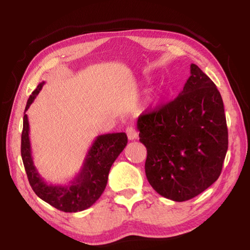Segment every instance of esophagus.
Returning <instances> with one entry per match:
<instances>
[{
	"mask_svg": "<svg viewBox=\"0 0 250 250\" xmlns=\"http://www.w3.org/2000/svg\"><path fill=\"white\" fill-rule=\"evenodd\" d=\"M125 132H126V135H128L129 140H135V139H137L138 135H139L138 131L135 130L134 126H131V125L128 126V128H126Z\"/></svg>",
	"mask_w": 250,
	"mask_h": 250,
	"instance_id": "obj_1",
	"label": "esophagus"
}]
</instances>
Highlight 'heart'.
<instances>
[{
	"mask_svg": "<svg viewBox=\"0 0 250 250\" xmlns=\"http://www.w3.org/2000/svg\"><path fill=\"white\" fill-rule=\"evenodd\" d=\"M159 97H160L159 94H155V95L153 96V98H152V101H153V103H155V101L159 99Z\"/></svg>",
	"mask_w": 250,
	"mask_h": 250,
	"instance_id": "heart-1",
	"label": "heart"
}]
</instances>
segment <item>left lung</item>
Here are the masks:
<instances>
[{
    "label": "left lung",
    "mask_w": 250,
    "mask_h": 250,
    "mask_svg": "<svg viewBox=\"0 0 250 250\" xmlns=\"http://www.w3.org/2000/svg\"><path fill=\"white\" fill-rule=\"evenodd\" d=\"M137 126L146 147V179L160 195L191 200L221 175L228 149L223 99L195 64L179 96L141 115Z\"/></svg>",
    "instance_id": "obj_1"
}]
</instances>
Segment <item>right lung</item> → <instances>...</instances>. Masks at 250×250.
Wrapping results in <instances>:
<instances>
[{"label": "right lung", "mask_w": 250, "mask_h": 250, "mask_svg": "<svg viewBox=\"0 0 250 250\" xmlns=\"http://www.w3.org/2000/svg\"><path fill=\"white\" fill-rule=\"evenodd\" d=\"M44 83V82L41 83L29 96L25 112L40 94ZM25 112L21 154L33 191L49 205L65 213H76L87 209L95 204L107 185L110 167L128 143L126 134L125 132H117L98 135L88 150L82 170L77 176L67 185H52L40 175L34 166L29 141V124Z\"/></svg>", "instance_id": "obj_1"}]
</instances>
